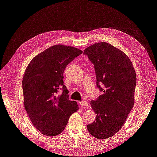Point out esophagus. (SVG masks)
<instances>
[{
	"label": "esophagus",
	"instance_id": "34e87169",
	"mask_svg": "<svg viewBox=\"0 0 157 157\" xmlns=\"http://www.w3.org/2000/svg\"><path fill=\"white\" fill-rule=\"evenodd\" d=\"M79 103H80V105H81V106H82V107H86V106H88V103H87L86 101H80L79 102Z\"/></svg>",
	"mask_w": 157,
	"mask_h": 157
}]
</instances>
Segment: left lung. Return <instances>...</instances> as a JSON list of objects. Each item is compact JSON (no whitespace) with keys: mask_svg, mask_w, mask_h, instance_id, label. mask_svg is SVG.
I'll use <instances>...</instances> for the list:
<instances>
[{"mask_svg":"<svg viewBox=\"0 0 157 157\" xmlns=\"http://www.w3.org/2000/svg\"><path fill=\"white\" fill-rule=\"evenodd\" d=\"M84 54L94 63L97 86L103 92L96 100L90 101L96 116L87 129L97 139L109 138L124 124L134 106L136 71L128 56L107 42L90 46Z\"/></svg>","mask_w":157,"mask_h":157,"instance_id":"obj_1","label":"left lung"}]
</instances>
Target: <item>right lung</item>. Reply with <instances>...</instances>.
<instances>
[{
    "instance_id": "right-lung-1",
    "label": "right lung",
    "mask_w": 157,
    "mask_h": 157,
    "mask_svg": "<svg viewBox=\"0 0 157 157\" xmlns=\"http://www.w3.org/2000/svg\"><path fill=\"white\" fill-rule=\"evenodd\" d=\"M82 51L72 46L54 45L33 58L22 80L24 107L36 129L47 136L62 132L70 116L78 110L77 103L69 99L63 84L67 65ZM62 89L63 92H57Z\"/></svg>"
}]
</instances>
